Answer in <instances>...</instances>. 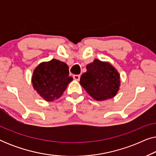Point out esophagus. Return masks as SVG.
<instances>
[{
	"label": "esophagus",
	"instance_id": "obj_1",
	"mask_svg": "<svg viewBox=\"0 0 156 156\" xmlns=\"http://www.w3.org/2000/svg\"><path fill=\"white\" fill-rule=\"evenodd\" d=\"M73 78H74V80H75L76 81H80V74H74V75L73 76Z\"/></svg>",
	"mask_w": 156,
	"mask_h": 156
}]
</instances>
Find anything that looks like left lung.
I'll list each match as a JSON object with an SVG mask.
<instances>
[{
	"label": "left lung",
	"instance_id": "1",
	"mask_svg": "<svg viewBox=\"0 0 156 156\" xmlns=\"http://www.w3.org/2000/svg\"><path fill=\"white\" fill-rule=\"evenodd\" d=\"M86 68L80 83L94 99L104 101L116 95L121 86L120 74L112 64L95 59Z\"/></svg>",
	"mask_w": 156,
	"mask_h": 156
}]
</instances>
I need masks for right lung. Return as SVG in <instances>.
I'll use <instances>...</instances> for the list:
<instances>
[{
	"label": "right lung",
	"mask_w": 156,
	"mask_h": 156,
	"mask_svg": "<svg viewBox=\"0 0 156 156\" xmlns=\"http://www.w3.org/2000/svg\"><path fill=\"white\" fill-rule=\"evenodd\" d=\"M69 67L63 62L52 59L39 64L34 69L31 82L35 90L44 100L59 99L73 80L69 76Z\"/></svg>",
	"instance_id": "add662e5"
}]
</instances>
